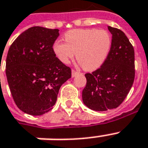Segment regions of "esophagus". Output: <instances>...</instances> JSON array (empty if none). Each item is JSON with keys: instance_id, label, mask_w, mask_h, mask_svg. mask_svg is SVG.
<instances>
[{"instance_id": "esophagus-1", "label": "esophagus", "mask_w": 148, "mask_h": 148, "mask_svg": "<svg viewBox=\"0 0 148 148\" xmlns=\"http://www.w3.org/2000/svg\"><path fill=\"white\" fill-rule=\"evenodd\" d=\"M77 74H79L78 71H75V70H72V77H75Z\"/></svg>"}]
</instances>
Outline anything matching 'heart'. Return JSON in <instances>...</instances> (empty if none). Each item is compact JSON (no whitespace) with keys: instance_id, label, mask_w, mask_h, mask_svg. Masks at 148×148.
Segmentation results:
<instances>
[{"instance_id":"1","label":"heart","mask_w":148,"mask_h":148,"mask_svg":"<svg viewBox=\"0 0 148 148\" xmlns=\"http://www.w3.org/2000/svg\"><path fill=\"white\" fill-rule=\"evenodd\" d=\"M65 42L57 40L53 52L64 64H69L76 53L77 60L85 71L100 67L109 55L111 36L106 30L75 29L64 34Z\"/></svg>"}]
</instances>
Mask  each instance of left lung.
<instances>
[{"mask_svg": "<svg viewBox=\"0 0 148 148\" xmlns=\"http://www.w3.org/2000/svg\"><path fill=\"white\" fill-rule=\"evenodd\" d=\"M112 34L111 48L103 64L92 73L85 74L87 84L82 91L84 103L96 111L117 108L133 85L134 50L125 34L108 26Z\"/></svg>", "mask_w": 148, "mask_h": 148, "instance_id": "obj_1", "label": "left lung"}]
</instances>
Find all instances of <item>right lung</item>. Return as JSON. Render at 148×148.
Segmentation results:
<instances>
[{"label":"right lung","instance_id":"1","mask_svg":"<svg viewBox=\"0 0 148 148\" xmlns=\"http://www.w3.org/2000/svg\"><path fill=\"white\" fill-rule=\"evenodd\" d=\"M58 29L32 27L20 34L8 50L6 76L20 110L42 115L55 104L59 89L71 77V69L53 52Z\"/></svg>","mask_w":148,"mask_h":148}]
</instances>
